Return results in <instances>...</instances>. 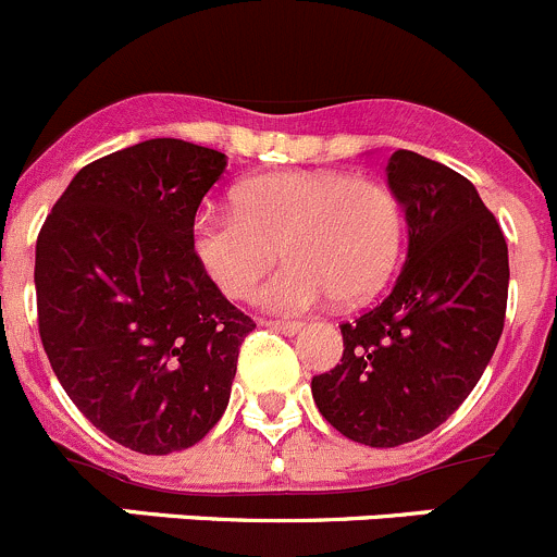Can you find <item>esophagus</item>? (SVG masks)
Returning a JSON list of instances; mask_svg holds the SVG:
<instances>
[{
    "label": "esophagus",
    "instance_id": "obj_1",
    "mask_svg": "<svg viewBox=\"0 0 557 557\" xmlns=\"http://www.w3.org/2000/svg\"><path fill=\"white\" fill-rule=\"evenodd\" d=\"M265 324L271 330H278V333H284V335H295L297 330L302 327L300 322H292V319H268Z\"/></svg>",
    "mask_w": 557,
    "mask_h": 557
}]
</instances>
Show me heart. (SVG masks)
<instances>
[{
  "label": "heart",
  "mask_w": 557,
  "mask_h": 557,
  "mask_svg": "<svg viewBox=\"0 0 557 557\" xmlns=\"http://www.w3.org/2000/svg\"><path fill=\"white\" fill-rule=\"evenodd\" d=\"M191 249L227 297H249L278 260L289 265L260 289L273 311H306L335 295H376L404 249V211L393 191L346 173H273L235 191V211L200 213Z\"/></svg>",
  "instance_id": "b5f03b06"
}]
</instances>
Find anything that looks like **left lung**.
<instances>
[{
  "instance_id": "obj_1",
  "label": "left lung",
  "mask_w": 557,
  "mask_h": 557,
  "mask_svg": "<svg viewBox=\"0 0 557 557\" xmlns=\"http://www.w3.org/2000/svg\"><path fill=\"white\" fill-rule=\"evenodd\" d=\"M409 255L389 295L341 324L344 355L311 379L324 420L366 447L436 431L482 379L506 317L509 251L473 184L414 151L387 162Z\"/></svg>"
}]
</instances>
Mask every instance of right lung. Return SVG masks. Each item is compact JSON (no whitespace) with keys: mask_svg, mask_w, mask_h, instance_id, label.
<instances>
[{"mask_svg":"<svg viewBox=\"0 0 557 557\" xmlns=\"http://www.w3.org/2000/svg\"><path fill=\"white\" fill-rule=\"evenodd\" d=\"M227 157L157 137L86 164L37 235V327L81 414L121 447L168 455L227 409L257 327L191 249Z\"/></svg>","mask_w":557,"mask_h":557,"instance_id":"obj_1","label":"right lung"}]
</instances>
